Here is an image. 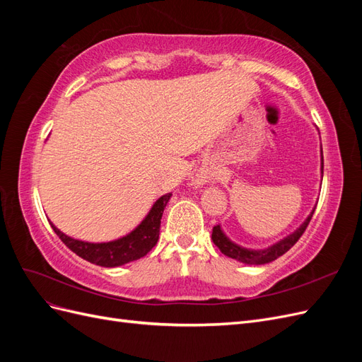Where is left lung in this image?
<instances>
[{"instance_id": "1", "label": "left lung", "mask_w": 362, "mask_h": 362, "mask_svg": "<svg viewBox=\"0 0 362 362\" xmlns=\"http://www.w3.org/2000/svg\"><path fill=\"white\" fill-rule=\"evenodd\" d=\"M320 173L323 178V151H322V145H320ZM315 206L313 208V211L308 214V217L305 218L303 223L296 228V231H293L291 234H288L287 237L281 238L279 242L273 243L264 249H249V247H243L237 243H234L231 238H229L225 233L221 225H217L213 228L211 233V240L213 243L221 249V252L223 255L237 259L243 264H249V266H261V264H267V262L275 261L276 258H279L281 255L286 254V252L294 246V243L298 242L300 238V235L303 234V231L308 226L311 217L314 214Z\"/></svg>"}]
</instances>
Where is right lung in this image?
<instances>
[{
  "mask_svg": "<svg viewBox=\"0 0 362 362\" xmlns=\"http://www.w3.org/2000/svg\"><path fill=\"white\" fill-rule=\"evenodd\" d=\"M170 198L172 193L160 196V198L152 204L151 210L144 217V221H141L133 231L124 237L112 240V242H83V240L72 238L62 233L52 222L49 223L54 229V233L60 237L62 242L83 259L101 267H119L127 264V262L145 257L148 252L157 245L160 235L161 216Z\"/></svg>",
  "mask_w": 362,
  "mask_h": 362,
  "instance_id": "add662e5",
  "label": "right lung"
}]
</instances>
